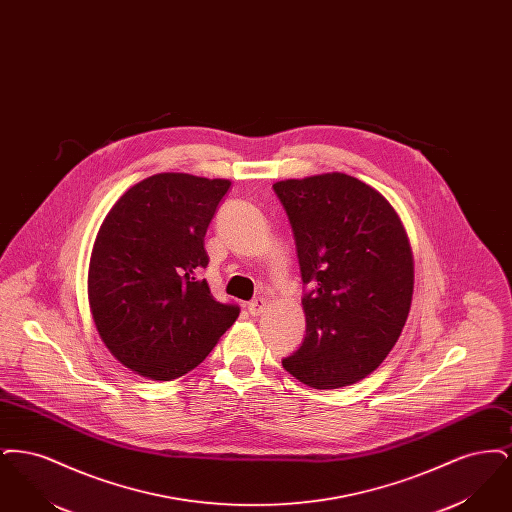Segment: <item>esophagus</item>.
Wrapping results in <instances>:
<instances>
[{
    "instance_id": "1",
    "label": "esophagus",
    "mask_w": 512,
    "mask_h": 512,
    "mask_svg": "<svg viewBox=\"0 0 512 512\" xmlns=\"http://www.w3.org/2000/svg\"><path fill=\"white\" fill-rule=\"evenodd\" d=\"M267 307V299H263V297H259V299H253V301L247 305V309H249V313H251L253 317H259V315H263V313L267 311Z\"/></svg>"
}]
</instances>
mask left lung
<instances>
[{
	"label": "left lung",
	"mask_w": 512,
	"mask_h": 512,
	"mask_svg": "<svg viewBox=\"0 0 512 512\" xmlns=\"http://www.w3.org/2000/svg\"><path fill=\"white\" fill-rule=\"evenodd\" d=\"M292 224L307 334L282 361L299 382L338 390L384 363L409 317L413 249L390 201L343 172L276 182Z\"/></svg>",
	"instance_id": "obj_1"
}]
</instances>
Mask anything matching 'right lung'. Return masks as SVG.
<instances>
[{"label": "right lung", "instance_id": "add662e5", "mask_svg": "<svg viewBox=\"0 0 512 512\" xmlns=\"http://www.w3.org/2000/svg\"><path fill=\"white\" fill-rule=\"evenodd\" d=\"M230 180L161 172L119 197L99 226L88 301L99 338L121 365L169 382L205 361L236 322L207 280L205 232Z\"/></svg>", "mask_w": 512, "mask_h": 512}]
</instances>
